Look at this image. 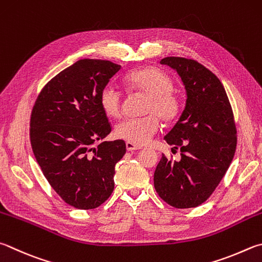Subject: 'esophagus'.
<instances>
[{
  "label": "esophagus",
  "instance_id": "1",
  "mask_svg": "<svg viewBox=\"0 0 262 262\" xmlns=\"http://www.w3.org/2000/svg\"><path fill=\"white\" fill-rule=\"evenodd\" d=\"M126 149H127V151H135V150H140L141 146L135 145V144H133V143H129V142H127V143H126Z\"/></svg>",
  "mask_w": 262,
  "mask_h": 262
}]
</instances>
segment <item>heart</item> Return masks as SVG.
Here are the masks:
<instances>
[{
	"label": "heart",
	"mask_w": 262,
	"mask_h": 262,
	"mask_svg": "<svg viewBox=\"0 0 262 262\" xmlns=\"http://www.w3.org/2000/svg\"><path fill=\"white\" fill-rule=\"evenodd\" d=\"M125 82L133 92L146 96L143 110L146 116L128 118L119 122L116 136L135 145H144L158 132V118L165 122L178 118L181 110L180 98L172 92V79L156 68L133 71L126 77ZM99 104L106 116L119 118L122 111V94L111 84L105 85L99 95Z\"/></svg>",
	"instance_id": "obj_1"
}]
</instances>
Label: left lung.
<instances>
[{"mask_svg": "<svg viewBox=\"0 0 262 262\" xmlns=\"http://www.w3.org/2000/svg\"><path fill=\"white\" fill-rule=\"evenodd\" d=\"M179 74L185 89V106L164 140L181 149V159L161 157L154 183L170 206L190 208L211 196L229 168L236 151L234 115L225 87L205 66L182 57L160 60Z\"/></svg>", "mask_w": 262, "mask_h": 262, "instance_id": "obj_1", "label": "left lung"}]
</instances>
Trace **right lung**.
I'll return each instance as SVG.
<instances>
[{"mask_svg": "<svg viewBox=\"0 0 262 262\" xmlns=\"http://www.w3.org/2000/svg\"><path fill=\"white\" fill-rule=\"evenodd\" d=\"M121 65L103 59H80L42 89L31 117V144L42 173L69 205L98 207L115 189L116 164L126 154L122 140L95 142L111 126L99 95Z\"/></svg>", "mask_w": 262, "mask_h": 262, "instance_id": "add662e5", "label": "right lung"}]
</instances>
